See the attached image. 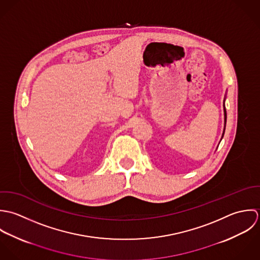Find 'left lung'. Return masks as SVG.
Returning <instances> with one entry per match:
<instances>
[{
    "label": "left lung",
    "instance_id": "1",
    "mask_svg": "<svg viewBox=\"0 0 260 260\" xmlns=\"http://www.w3.org/2000/svg\"><path fill=\"white\" fill-rule=\"evenodd\" d=\"M224 116H225V124H226V118H227V114H226V109H225V105H224ZM224 132H225V128H224ZM224 135V134H223ZM223 138V136H222Z\"/></svg>",
    "mask_w": 260,
    "mask_h": 260
}]
</instances>
